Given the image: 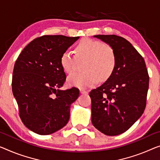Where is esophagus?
Segmentation results:
<instances>
[{"instance_id": "1", "label": "esophagus", "mask_w": 160, "mask_h": 160, "mask_svg": "<svg viewBox=\"0 0 160 160\" xmlns=\"http://www.w3.org/2000/svg\"><path fill=\"white\" fill-rule=\"evenodd\" d=\"M80 93H82V94H88L87 90H85L84 89H80Z\"/></svg>"}]
</instances>
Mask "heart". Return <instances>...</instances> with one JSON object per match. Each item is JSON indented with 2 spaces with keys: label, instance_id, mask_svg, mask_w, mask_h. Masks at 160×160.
<instances>
[{
  "label": "heart",
  "instance_id": "heart-1",
  "mask_svg": "<svg viewBox=\"0 0 160 160\" xmlns=\"http://www.w3.org/2000/svg\"><path fill=\"white\" fill-rule=\"evenodd\" d=\"M76 54L67 50L62 54L60 64L66 73L71 74L78 68L80 61L85 60V72L70 75L67 82L70 87L86 88L96 85L99 80L106 81L113 73L116 59L113 49L108 44L86 39L77 45Z\"/></svg>",
  "mask_w": 160,
  "mask_h": 160
}]
</instances>
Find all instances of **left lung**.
<instances>
[{
  "mask_svg": "<svg viewBox=\"0 0 160 160\" xmlns=\"http://www.w3.org/2000/svg\"><path fill=\"white\" fill-rule=\"evenodd\" d=\"M113 49L116 65L103 85L92 90V123L108 136L127 131L144 111L149 77L143 57L131 43L118 36L95 35Z\"/></svg>",
  "mask_w": 160,
  "mask_h": 160,
  "instance_id": "8db88e82",
  "label": "left lung"
}]
</instances>
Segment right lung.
I'll use <instances>...</instances> for the list:
<instances>
[{
  "label": "right lung",
  "instance_id": "1",
  "mask_svg": "<svg viewBox=\"0 0 160 160\" xmlns=\"http://www.w3.org/2000/svg\"><path fill=\"white\" fill-rule=\"evenodd\" d=\"M78 39L42 36L31 42L16 59L12 92L23 124L38 134H51L63 128L70 118V105L79 96L75 87L59 90L66 80L61 56Z\"/></svg>",
  "mask_w": 160,
  "mask_h": 160
}]
</instances>
